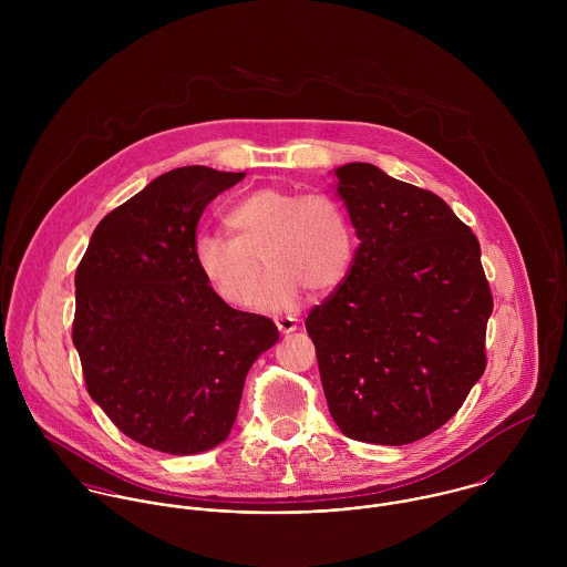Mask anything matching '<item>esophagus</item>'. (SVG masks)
I'll use <instances>...</instances> for the list:
<instances>
[{
  "label": "esophagus",
  "mask_w": 567,
  "mask_h": 567,
  "mask_svg": "<svg viewBox=\"0 0 567 567\" xmlns=\"http://www.w3.org/2000/svg\"><path fill=\"white\" fill-rule=\"evenodd\" d=\"M275 324H277V329L281 331V333H292V331H297V319H292V317H281V319H275Z\"/></svg>",
  "instance_id": "1"
}]
</instances>
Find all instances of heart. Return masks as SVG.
Masks as SVG:
<instances>
[{
    "mask_svg": "<svg viewBox=\"0 0 567 567\" xmlns=\"http://www.w3.org/2000/svg\"><path fill=\"white\" fill-rule=\"evenodd\" d=\"M225 225L231 238L212 231L194 238V261L229 306L248 303L261 270L259 258L268 266L255 295L259 310L290 308L301 288L327 292L351 266L349 218L327 194L255 189L229 207Z\"/></svg>",
    "mask_w": 567,
    "mask_h": 567,
    "instance_id": "b5f03b06",
    "label": "heart"
}]
</instances>
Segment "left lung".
<instances>
[{
    "mask_svg": "<svg viewBox=\"0 0 567 567\" xmlns=\"http://www.w3.org/2000/svg\"><path fill=\"white\" fill-rule=\"evenodd\" d=\"M336 176L360 244L306 321L324 400L344 436L408 445L447 423L485 373L481 244L443 198L371 163Z\"/></svg>",
    "mask_w": 567,
    "mask_h": 567,
    "instance_id": "8db88e82",
    "label": "left lung"
}]
</instances>
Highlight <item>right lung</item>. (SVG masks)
I'll list each match as a JSON object with an SVG mask.
<instances>
[{
	"label": "right lung",
	"instance_id": "obj_1",
	"mask_svg": "<svg viewBox=\"0 0 567 567\" xmlns=\"http://www.w3.org/2000/svg\"><path fill=\"white\" fill-rule=\"evenodd\" d=\"M244 172L169 169L95 227L76 268L72 340L91 400L128 439L187 456L223 443L244 380L279 331L227 306L194 261L205 207Z\"/></svg>",
	"mask_w": 567,
	"mask_h": 567
}]
</instances>
